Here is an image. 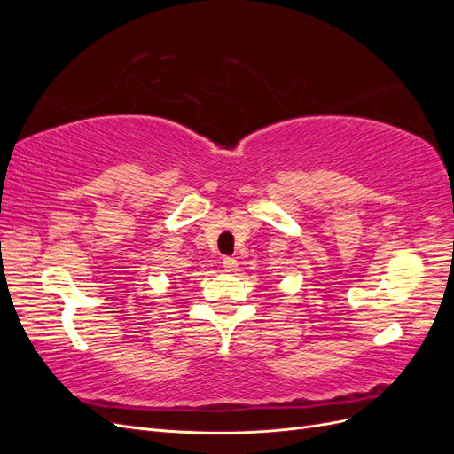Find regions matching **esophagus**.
<instances>
[{
    "label": "esophagus",
    "instance_id": "obj_1",
    "mask_svg": "<svg viewBox=\"0 0 454 454\" xmlns=\"http://www.w3.org/2000/svg\"><path fill=\"white\" fill-rule=\"evenodd\" d=\"M223 269L227 272H235L239 269V261L235 257H223Z\"/></svg>",
    "mask_w": 454,
    "mask_h": 454
}]
</instances>
